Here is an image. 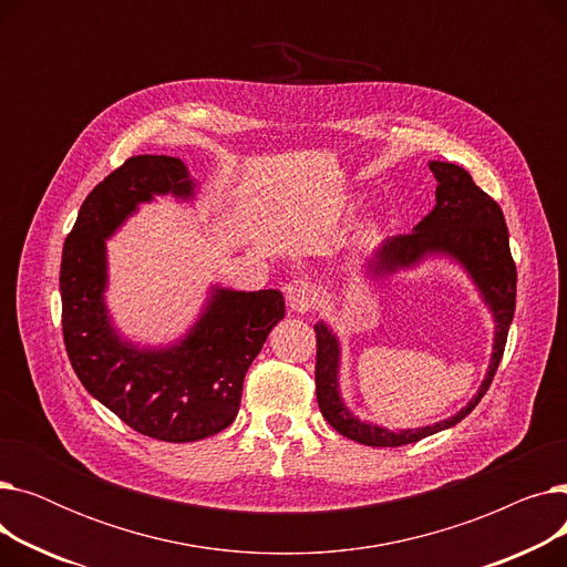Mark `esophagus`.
Wrapping results in <instances>:
<instances>
[{"instance_id": "obj_1", "label": "esophagus", "mask_w": 567, "mask_h": 567, "mask_svg": "<svg viewBox=\"0 0 567 567\" xmlns=\"http://www.w3.org/2000/svg\"><path fill=\"white\" fill-rule=\"evenodd\" d=\"M285 299L291 312L296 315H306L315 308L317 303V287L310 280L296 278L285 287Z\"/></svg>"}]
</instances>
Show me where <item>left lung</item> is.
<instances>
[{
    "instance_id": "obj_1",
    "label": "left lung",
    "mask_w": 567,
    "mask_h": 567,
    "mask_svg": "<svg viewBox=\"0 0 567 567\" xmlns=\"http://www.w3.org/2000/svg\"><path fill=\"white\" fill-rule=\"evenodd\" d=\"M430 169L439 184L434 208L413 227L411 234L391 236L389 241H383L368 259V271L374 278H383L402 271V268L421 264L425 257L434 255L451 257L462 264L494 317L492 363L478 393L451 419L427 427L393 432L374 423L359 421L344 406L340 395V340L323 321L315 323V383L321 415L342 436L363 445H377V449H395V445L415 443L464 421L489 389L503 359L505 340H508L515 315L517 268L511 255L508 227H505L501 206L473 184L471 174L464 167L455 163L432 161Z\"/></svg>"
}]
</instances>
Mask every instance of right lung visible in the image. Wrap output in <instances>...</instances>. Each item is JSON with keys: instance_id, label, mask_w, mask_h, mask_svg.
Instances as JSON below:
<instances>
[{"instance_id": "right-lung-1", "label": "right lung", "mask_w": 567, "mask_h": 567, "mask_svg": "<svg viewBox=\"0 0 567 567\" xmlns=\"http://www.w3.org/2000/svg\"><path fill=\"white\" fill-rule=\"evenodd\" d=\"M154 195L193 199L188 167L172 156H133L86 195L62 252V329L89 395L144 436L188 443L234 423L246 372L285 317V299L278 289L214 287L176 344L152 349L124 340L105 306V241Z\"/></svg>"}]
</instances>
